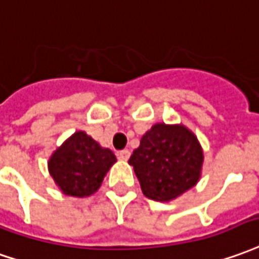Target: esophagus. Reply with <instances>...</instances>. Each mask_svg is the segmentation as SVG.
<instances>
[{"label": "esophagus", "instance_id": "esophagus-1", "mask_svg": "<svg viewBox=\"0 0 259 259\" xmlns=\"http://www.w3.org/2000/svg\"><path fill=\"white\" fill-rule=\"evenodd\" d=\"M117 157H119V160H129L130 157V151L129 150H120L119 153H117Z\"/></svg>", "mask_w": 259, "mask_h": 259}]
</instances>
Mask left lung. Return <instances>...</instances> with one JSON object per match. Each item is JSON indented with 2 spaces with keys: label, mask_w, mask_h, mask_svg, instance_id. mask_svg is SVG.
<instances>
[{
  "label": "left lung",
  "mask_w": 259,
  "mask_h": 259,
  "mask_svg": "<svg viewBox=\"0 0 259 259\" xmlns=\"http://www.w3.org/2000/svg\"><path fill=\"white\" fill-rule=\"evenodd\" d=\"M203 160L198 137L185 124L155 123L143 135L129 164L146 198L171 202L198 184Z\"/></svg>",
  "instance_id": "left-lung-1"
}]
</instances>
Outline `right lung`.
I'll return each instance as SVG.
<instances>
[{
  "mask_svg": "<svg viewBox=\"0 0 259 259\" xmlns=\"http://www.w3.org/2000/svg\"><path fill=\"white\" fill-rule=\"evenodd\" d=\"M115 162L113 151L102 147L84 130H77L54 150L48 168L64 195L87 198L98 191Z\"/></svg>",
  "mask_w": 259,
  "mask_h": 259,
  "instance_id": "1",
  "label": "right lung"
}]
</instances>
